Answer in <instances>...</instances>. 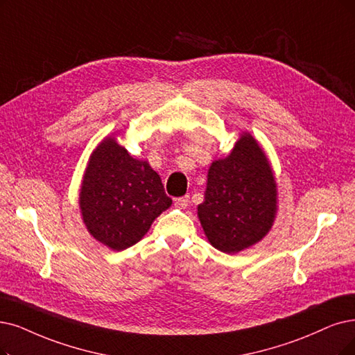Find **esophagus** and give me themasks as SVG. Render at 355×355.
<instances>
[{"label":"esophagus","mask_w":355,"mask_h":355,"mask_svg":"<svg viewBox=\"0 0 355 355\" xmlns=\"http://www.w3.org/2000/svg\"><path fill=\"white\" fill-rule=\"evenodd\" d=\"M175 207L180 208V209H185L189 207V196H180V198H176L175 200Z\"/></svg>","instance_id":"esophagus-1"}]
</instances>
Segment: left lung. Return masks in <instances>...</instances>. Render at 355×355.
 Wrapping results in <instances>:
<instances>
[{
  "instance_id": "left-lung-1",
  "label": "left lung",
  "mask_w": 355,
  "mask_h": 355,
  "mask_svg": "<svg viewBox=\"0 0 355 355\" xmlns=\"http://www.w3.org/2000/svg\"><path fill=\"white\" fill-rule=\"evenodd\" d=\"M277 204L271 163L253 135L242 132L227 157L211 163L198 218L208 242L233 254L257 245L272 229Z\"/></svg>"
}]
</instances>
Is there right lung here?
<instances>
[{
  "label": "right lung",
  "mask_w": 355,
  "mask_h": 355,
  "mask_svg": "<svg viewBox=\"0 0 355 355\" xmlns=\"http://www.w3.org/2000/svg\"><path fill=\"white\" fill-rule=\"evenodd\" d=\"M78 205L87 232L119 252L139 242L172 200L148 162L134 159L109 135L90 154Z\"/></svg>",
  "instance_id": "1"
}]
</instances>
